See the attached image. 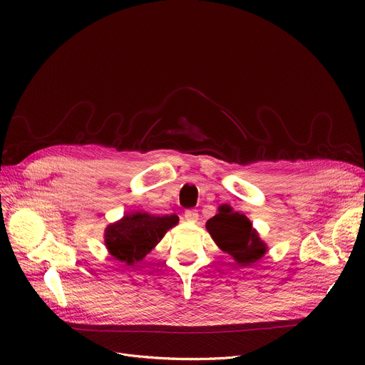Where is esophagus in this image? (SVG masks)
<instances>
[{
  "instance_id": "esophagus-1",
  "label": "esophagus",
  "mask_w": 365,
  "mask_h": 365,
  "mask_svg": "<svg viewBox=\"0 0 365 365\" xmlns=\"http://www.w3.org/2000/svg\"><path fill=\"white\" fill-rule=\"evenodd\" d=\"M183 217L189 223H195L198 220V213L195 212V210H187V212H185Z\"/></svg>"
}]
</instances>
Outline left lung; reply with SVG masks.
Wrapping results in <instances>:
<instances>
[{"instance_id":"left-lung-1","label":"left lung","mask_w":365,"mask_h":365,"mask_svg":"<svg viewBox=\"0 0 365 365\" xmlns=\"http://www.w3.org/2000/svg\"><path fill=\"white\" fill-rule=\"evenodd\" d=\"M205 227L222 250L231 255L241 266L256 263L267 250L252 222L244 215L234 212L227 204L219 207V213L207 220Z\"/></svg>"}]
</instances>
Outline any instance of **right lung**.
I'll return each mask as SVG.
<instances>
[{"label":"right lung","mask_w":365,"mask_h":365,"mask_svg":"<svg viewBox=\"0 0 365 365\" xmlns=\"http://www.w3.org/2000/svg\"><path fill=\"white\" fill-rule=\"evenodd\" d=\"M178 222L179 217L176 215L130 213L105 229V245L109 255L117 260L127 264L138 263Z\"/></svg>","instance_id":"obj_1"}]
</instances>
